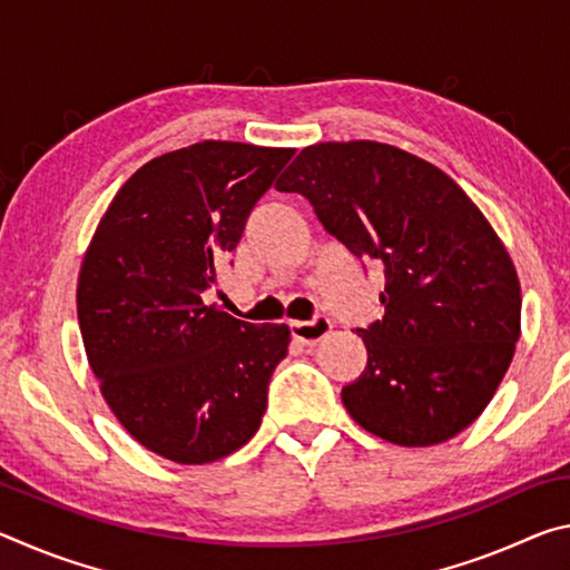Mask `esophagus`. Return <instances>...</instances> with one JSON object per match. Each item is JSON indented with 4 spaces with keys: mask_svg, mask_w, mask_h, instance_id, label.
<instances>
[{
    "mask_svg": "<svg viewBox=\"0 0 570 570\" xmlns=\"http://www.w3.org/2000/svg\"><path fill=\"white\" fill-rule=\"evenodd\" d=\"M292 336L296 342H302L306 346H314L316 342H322L324 336H330L332 332V322L326 316H316L314 322H292Z\"/></svg>",
    "mask_w": 570,
    "mask_h": 570,
    "instance_id": "obj_1",
    "label": "esophagus"
}]
</instances>
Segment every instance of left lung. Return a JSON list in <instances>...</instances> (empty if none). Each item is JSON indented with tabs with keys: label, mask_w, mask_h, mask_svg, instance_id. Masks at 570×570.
Returning a JSON list of instances; mask_svg holds the SVG:
<instances>
[{
	"label": "left lung",
	"mask_w": 570,
	"mask_h": 570,
	"mask_svg": "<svg viewBox=\"0 0 570 570\" xmlns=\"http://www.w3.org/2000/svg\"><path fill=\"white\" fill-rule=\"evenodd\" d=\"M324 228L384 266V316L356 330L366 366L342 390L352 420L402 448L475 422L520 336V282L503 240L448 173L377 140L316 142L276 183Z\"/></svg>",
	"instance_id": "1"
}]
</instances>
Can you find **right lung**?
Instances as JSON below:
<instances>
[{
    "instance_id": "obj_1",
    "label": "right lung",
    "mask_w": 570,
    "mask_h": 570,
    "mask_svg": "<svg viewBox=\"0 0 570 570\" xmlns=\"http://www.w3.org/2000/svg\"><path fill=\"white\" fill-rule=\"evenodd\" d=\"M294 153L230 140L163 153L122 183L85 250L90 370L128 435L178 465L226 458L262 424L288 326L234 320L204 292Z\"/></svg>"
}]
</instances>
